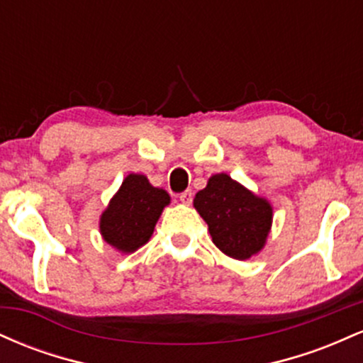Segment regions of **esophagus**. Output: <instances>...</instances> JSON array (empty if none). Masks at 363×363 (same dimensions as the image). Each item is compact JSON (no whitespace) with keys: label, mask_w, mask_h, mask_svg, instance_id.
Wrapping results in <instances>:
<instances>
[{"label":"esophagus","mask_w":363,"mask_h":363,"mask_svg":"<svg viewBox=\"0 0 363 363\" xmlns=\"http://www.w3.org/2000/svg\"><path fill=\"white\" fill-rule=\"evenodd\" d=\"M193 191L187 189L184 193L179 194V199H181V203H184V205H191V203H193Z\"/></svg>","instance_id":"obj_1"}]
</instances>
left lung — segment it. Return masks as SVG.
<instances>
[{"instance_id":"obj_1","label":"left lung","mask_w":363,"mask_h":363,"mask_svg":"<svg viewBox=\"0 0 363 363\" xmlns=\"http://www.w3.org/2000/svg\"><path fill=\"white\" fill-rule=\"evenodd\" d=\"M194 208L208 223L213 244L235 259L259 252L272 227L273 210L227 174L210 177L194 198Z\"/></svg>"}]
</instances>
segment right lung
Here are the masks:
<instances>
[{"instance_id":"1","label":"right lung","mask_w":363,"mask_h":363,"mask_svg":"<svg viewBox=\"0 0 363 363\" xmlns=\"http://www.w3.org/2000/svg\"><path fill=\"white\" fill-rule=\"evenodd\" d=\"M170 201L164 189L153 187L140 174H129L102 213L104 240L118 251L133 252L148 242L164 206Z\"/></svg>"}]
</instances>
